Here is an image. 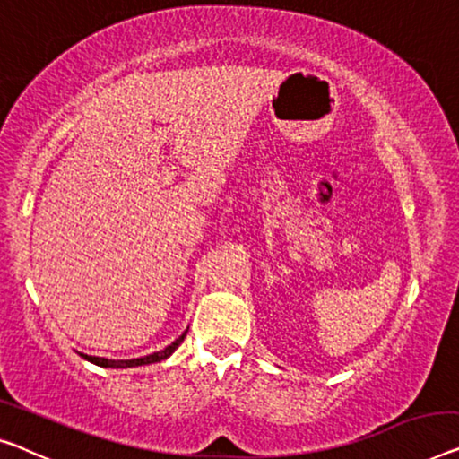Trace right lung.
I'll return each instance as SVG.
<instances>
[{
	"instance_id": "obj_1",
	"label": "right lung",
	"mask_w": 459,
	"mask_h": 459,
	"mask_svg": "<svg viewBox=\"0 0 459 459\" xmlns=\"http://www.w3.org/2000/svg\"><path fill=\"white\" fill-rule=\"evenodd\" d=\"M187 333V332H186ZM186 333L183 336L177 338L173 344L164 348V351L160 352H154V354H148V357H142V359H132V360H108V359H100V357H88V354H82L86 360L94 362V365L99 367H113V368H126V367H140V365H150V362H160L164 359H169L170 354H173L177 351V346L181 344L183 338H186Z\"/></svg>"
}]
</instances>
